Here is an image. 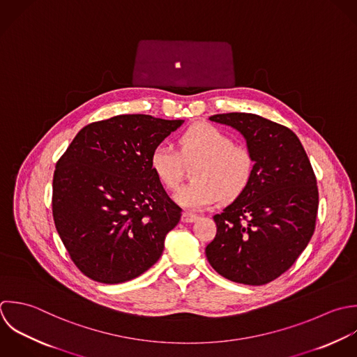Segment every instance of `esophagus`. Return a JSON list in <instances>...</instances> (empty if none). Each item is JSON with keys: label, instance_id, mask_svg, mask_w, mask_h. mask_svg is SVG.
<instances>
[{"label": "esophagus", "instance_id": "1", "mask_svg": "<svg viewBox=\"0 0 357 357\" xmlns=\"http://www.w3.org/2000/svg\"><path fill=\"white\" fill-rule=\"evenodd\" d=\"M199 217L196 215V214H193V213H189V211H185L183 214H182V222H195L196 220H197Z\"/></svg>", "mask_w": 357, "mask_h": 357}]
</instances>
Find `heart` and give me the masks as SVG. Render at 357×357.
<instances>
[{"mask_svg": "<svg viewBox=\"0 0 357 357\" xmlns=\"http://www.w3.org/2000/svg\"><path fill=\"white\" fill-rule=\"evenodd\" d=\"M178 151L171 143H158L150 154V168L158 182L168 190L181 185L185 164H197L193 171L196 182L175 195V202L188 210H204L221 197L232 200L249 186L255 158L249 149L235 144L234 139L210 123L189 128L179 139Z\"/></svg>", "mask_w": 357, "mask_h": 357, "instance_id": "heart-1", "label": "heart"}]
</instances>
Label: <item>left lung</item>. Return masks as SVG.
<instances>
[{"label": "left lung", "mask_w": 357, "mask_h": 357, "mask_svg": "<svg viewBox=\"0 0 357 357\" xmlns=\"http://www.w3.org/2000/svg\"><path fill=\"white\" fill-rule=\"evenodd\" d=\"M210 121L245 137L255 171L246 190L214 215L217 235L206 256L224 278L264 285L291 268L314 234L316 175L301 140L287 126L246 112L217 114Z\"/></svg>", "instance_id": "obj_1"}]
</instances>
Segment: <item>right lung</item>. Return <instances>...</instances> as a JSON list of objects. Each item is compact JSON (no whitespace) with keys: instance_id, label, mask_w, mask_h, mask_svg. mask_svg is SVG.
Wrapping results in <instances>:
<instances>
[{"instance_id":"obj_1","label":"right lung","mask_w":357,"mask_h":357,"mask_svg":"<svg viewBox=\"0 0 357 357\" xmlns=\"http://www.w3.org/2000/svg\"><path fill=\"white\" fill-rule=\"evenodd\" d=\"M183 119L116 115L84 126L58 160L52 217L75 266L102 284H121L161 257L181 207L150 168V154Z\"/></svg>"}]
</instances>
